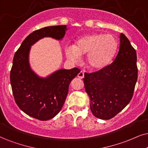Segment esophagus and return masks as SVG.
<instances>
[{"mask_svg": "<svg viewBox=\"0 0 148 148\" xmlns=\"http://www.w3.org/2000/svg\"><path fill=\"white\" fill-rule=\"evenodd\" d=\"M77 76H78V78H80V79H83V78H84V72H83V71H80V72L78 73Z\"/></svg>", "mask_w": 148, "mask_h": 148, "instance_id": "34e87169", "label": "esophagus"}]
</instances>
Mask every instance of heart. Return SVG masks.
I'll use <instances>...</instances> for the list:
<instances>
[{
  "instance_id": "obj_1",
  "label": "heart",
  "mask_w": 148,
  "mask_h": 148,
  "mask_svg": "<svg viewBox=\"0 0 148 148\" xmlns=\"http://www.w3.org/2000/svg\"><path fill=\"white\" fill-rule=\"evenodd\" d=\"M117 48V42L113 35L94 33L83 35L74 45H66L65 54L68 59L77 61L81 55L87 53L86 61L89 68L98 71L111 63Z\"/></svg>"
}]
</instances>
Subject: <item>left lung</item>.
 Listing matches in <instances>:
<instances>
[{
    "label": "left lung",
    "mask_w": 148,
    "mask_h": 148,
    "mask_svg": "<svg viewBox=\"0 0 148 148\" xmlns=\"http://www.w3.org/2000/svg\"><path fill=\"white\" fill-rule=\"evenodd\" d=\"M119 39V52L113 62L83 78L91 100V111L101 119L113 118L126 107L132 98L137 80L136 50L123 33Z\"/></svg>",
    "instance_id": "obj_1"
}]
</instances>
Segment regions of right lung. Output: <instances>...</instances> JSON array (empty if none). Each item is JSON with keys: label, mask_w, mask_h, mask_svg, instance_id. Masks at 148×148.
Wrapping results in <instances>:
<instances>
[{"label": "right lung", "mask_w": 148, "mask_h": 148, "mask_svg": "<svg viewBox=\"0 0 148 148\" xmlns=\"http://www.w3.org/2000/svg\"><path fill=\"white\" fill-rule=\"evenodd\" d=\"M66 25L52 26L36 30L28 35L15 53L10 72V83L17 105L30 117L46 121L57 115L66 99L69 85L79 69H61L47 77H40L29 64L32 45L44 37L61 40Z\"/></svg>", "instance_id": "right-lung-1"}]
</instances>
